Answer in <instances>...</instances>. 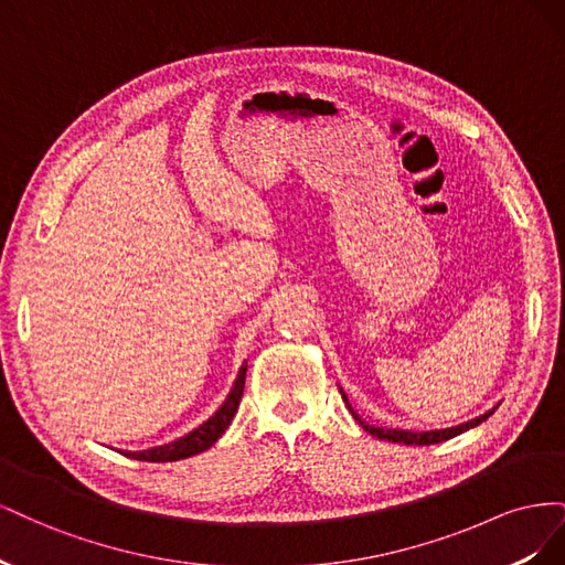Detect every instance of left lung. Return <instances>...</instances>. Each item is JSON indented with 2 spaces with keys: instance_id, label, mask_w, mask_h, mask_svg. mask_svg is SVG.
Listing matches in <instances>:
<instances>
[{
  "instance_id": "1",
  "label": "left lung",
  "mask_w": 565,
  "mask_h": 565,
  "mask_svg": "<svg viewBox=\"0 0 565 565\" xmlns=\"http://www.w3.org/2000/svg\"><path fill=\"white\" fill-rule=\"evenodd\" d=\"M341 398H344V401H347V405H349V398H347V393H344V391H341ZM494 407H498V405H494ZM494 407H492V409H488L486 415L476 417V419H469V422H465V424L450 426V429H436V431H405V429H384V426H372V424H367V422H363L361 417H358V415L353 413V407L349 405L353 419H355L358 424H361L367 434L377 436L380 440L405 443V446H434V443L450 440V438H455V436H459V434H465V431L473 429V426H478L481 422H486V419L494 413Z\"/></svg>"
}]
</instances>
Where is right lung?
<instances>
[{
	"instance_id": "obj_1",
	"label": "right lung",
	"mask_w": 565,
	"mask_h": 565,
	"mask_svg": "<svg viewBox=\"0 0 565 565\" xmlns=\"http://www.w3.org/2000/svg\"><path fill=\"white\" fill-rule=\"evenodd\" d=\"M245 372H247V363L241 367V372H237V380L226 396L224 405H221L207 422L200 424L198 429H193L191 434H185L172 443H164V446L150 448V450H141V452L119 450V452L127 457H134V459H143V461H177V459L193 457L198 452H204L207 448H212L214 443L221 438V434L228 429V424L233 422V417L237 413V405H241L243 388H245Z\"/></svg>"
}]
</instances>
